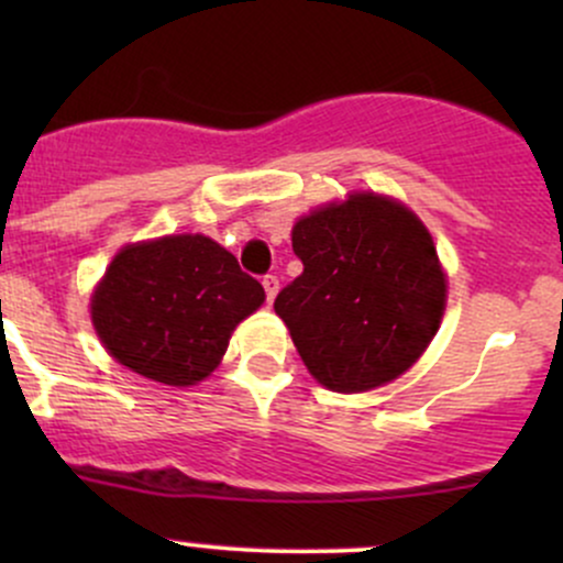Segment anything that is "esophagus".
<instances>
[{
    "mask_svg": "<svg viewBox=\"0 0 563 563\" xmlns=\"http://www.w3.org/2000/svg\"><path fill=\"white\" fill-rule=\"evenodd\" d=\"M262 286H264V290H267V301L273 303L275 301V296H277V288H280V280H277L275 275H267L262 280Z\"/></svg>",
    "mask_w": 563,
    "mask_h": 563,
    "instance_id": "34e87169",
    "label": "esophagus"
}]
</instances>
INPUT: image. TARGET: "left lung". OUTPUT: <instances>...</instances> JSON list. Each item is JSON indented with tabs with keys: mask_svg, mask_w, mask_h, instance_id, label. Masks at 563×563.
<instances>
[{
	"mask_svg": "<svg viewBox=\"0 0 563 563\" xmlns=\"http://www.w3.org/2000/svg\"><path fill=\"white\" fill-rule=\"evenodd\" d=\"M290 243L303 273L275 312L320 386L363 394L423 357L448 307V273L416 211L352 190L296 219Z\"/></svg>",
	"mask_w": 563,
	"mask_h": 563,
	"instance_id": "obj_1",
	"label": "left lung"
}]
</instances>
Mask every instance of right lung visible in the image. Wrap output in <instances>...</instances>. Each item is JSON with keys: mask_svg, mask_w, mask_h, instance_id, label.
Wrapping results in <instances>:
<instances>
[{"mask_svg": "<svg viewBox=\"0 0 563 563\" xmlns=\"http://www.w3.org/2000/svg\"><path fill=\"white\" fill-rule=\"evenodd\" d=\"M264 288L203 232L126 243L89 296L92 328L119 365L164 386L209 378Z\"/></svg>", "mask_w": 563, "mask_h": 563, "instance_id": "1", "label": "right lung"}]
</instances>
